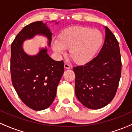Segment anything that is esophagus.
<instances>
[{
    "instance_id": "1",
    "label": "esophagus",
    "mask_w": 132,
    "mask_h": 132,
    "mask_svg": "<svg viewBox=\"0 0 132 132\" xmlns=\"http://www.w3.org/2000/svg\"><path fill=\"white\" fill-rule=\"evenodd\" d=\"M64 68L66 69H69L70 68V65L69 64H68V63H65L64 64Z\"/></svg>"
}]
</instances>
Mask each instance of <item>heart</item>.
Segmentation results:
<instances>
[{"label":"heart","instance_id":"heart-1","mask_svg":"<svg viewBox=\"0 0 132 132\" xmlns=\"http://www.w3.org/2000/svg\"><path fill=\"white\" fill-rule=\"evenodd\" d=\"M103 42L100 31L89 27L76 26L64 29L59 34L57 40L52 42L53 50L57 54L69 55L75 63L84 65L91 61Z\"/></svg>","mask_w":132,"mask_h":132}]
</instances>
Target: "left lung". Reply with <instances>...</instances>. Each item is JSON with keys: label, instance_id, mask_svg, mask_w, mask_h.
Wrapping results in <instances>:
<instances>
[{"label": "left lung", "instance_id": "left-lung-1", "mask_svg": "<svg viewBox=\"0 0 132 132\" xmlns=\"http://www.w3.org/2000/svg\"><path fill=\"white\" fill-rule=\"evenodd\" d=\"M105 29V42L98 55L84 65L73 68L77 98L90 109H101L113 100L121 77L118 42L107 27Z\"/></svg>", "mask_w": 132, "mask_h": 132}]
</instances>
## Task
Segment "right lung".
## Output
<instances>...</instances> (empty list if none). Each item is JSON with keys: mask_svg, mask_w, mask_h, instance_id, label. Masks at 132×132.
<instances>
[{"mask_svg": "<svg viewBox=\"0 0 132 132\" xmlns=\"http://www.w3.org/2000/svg\"><path fill=\"white\" fill-rule=\"evenodd\" d=\"M37 35L47 37L50 46L52 33L42 21L27 25L17 34L11 45L10 73L19 98L29 108L39 111L48 108L54 102L64 72V63L63 60H53L47 54V47L40 48L34 55L25 52L22 47L24 41Z\"/></svg>", "mask_w": 132, "mask_h": 132, "instance_id": "add662e5", "label": "right lung"}]
</instances>
